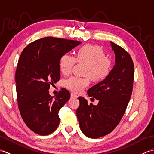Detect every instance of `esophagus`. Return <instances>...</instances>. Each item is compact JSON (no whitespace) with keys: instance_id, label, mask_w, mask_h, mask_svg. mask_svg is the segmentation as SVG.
<instances>
[{"instance_id":"34e87169","label":"esophagus","mask_w":154,"mask_h":154,"mask_svg":"<svg viewBox=\"0 0 154 154\" xmlns=\"http://www.w3.org/2000/svg\"><path fill=\"white\" fill-rule=\"evenodd\" d=\"M70 96H71V98H78V96L76 94H74V93H71Z\"/></svg>"}]
</instances>
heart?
I'll use <instances>...</instances> for the list:
<instances>
[{
  "mask_svg": "<svg viewBox=\"0 0 154 154\" xmlns=\"http://www.w3.org/2000/svg\"><path fill=\"white\" fill-rule=\"evenodd\" d=\"M78 63L87 64L84 78L72 76L65 81V87L74 92H80L90 84V78L95 82L101 81L107 77L112 70L111 59L106 56L101 47L86 45L78 50L74 58L69 54L62 55L59 60L60 72L68 76L72 72L74 66Z\"/></svg>",
  "mask_w": 154,
  "mask_h": 154,
  "instance_id": "b5f03b06",
  "label": "heart"
}]
</instances>
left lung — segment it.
<instances>
[{"instance_id":"obj_1","label":"left lung","mask_w":154,"mask_h":154,"mask_svg":"<svg viewBox=\"0 0 154 154\" xmlns=\"http://www.w3.org/2000/svg\"><path fill=\"white\" fill-rule=\"evenodd\" d=\"M116 64L104 80L88 90V94L99 100L98 105L88 103L78 97L76 116L82 133L91 138L104 136L114 130L123 117L133 90L134 66L130 55L110 42Z\"/></svg>"}]
</instances>
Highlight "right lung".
Here are the masks:
<instances>
[{"label": "right lung", "instance_id": "1", "mask_svg": "<svg viewBox=\"0 0 154 154\" xmlns=\"http://www.w3.org/2000/svg\"><path fill=\"white\" fill-rule=\"evenodd\" d=\"M81 43L45 37L31 42L21 53L15 74L18 109L25 124L37 134L49 135L58 126L59 110L70 94L62 88L54 98L48 90L60 80V58Z\"/></svg>", "mask_w": 154, "mask_h": 154}]
</instances>
